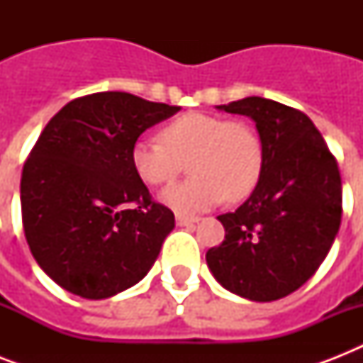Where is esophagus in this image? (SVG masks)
<instances>
[{"label": "esophagus", "mask_w": 363, "mask_h": 363, "mask_svg": "<svg viewBox=\"0 0 363 363\" xmlns=\"http://www.w3.org/2000/svg\"><path fill=\"white\" fill-rule=\"evenodd\" d=\"M198 222H199L198 216L177 215V224H179V226H194V224H198Z\"/></svg>", "instance_id": "34e87169"}]
</instances>
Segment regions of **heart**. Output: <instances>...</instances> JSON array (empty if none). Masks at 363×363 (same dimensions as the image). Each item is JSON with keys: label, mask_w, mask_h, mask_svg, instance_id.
Wrapping results in <instances>:
<instances>
[{"label": "heart", "mask_w": 363, "mask_h": 363, "mask_svg": "<svg viewBox=\"0 0 363 363\" xmlns=\"http://www.w3.org/2000/svg\"><path fill=\"white\" fill-rule=\"evenodd\" d=\"M130 158L150 186L173 181L188 162L192 179L164 188L160 201L179 215H194L252 192L264 169V143L248 122L194 111L165 124L160 139L139 137Z\"/></svg>", "instance_id": "heart-1"}]
</instances>
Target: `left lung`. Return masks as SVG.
Instances as JSON below:
<instances>
[{
    "label": "left lung",
    "instance_id": "8db88e82",
    "mask_svg": "<svg viewBox=\"0 0 363 363\" xmlns=\"http://www.w3.org/2000/svg\"><path fill=\"white\" fill-rule=\"evenodd\" d=\"M218 109L247 115L264 143V169L250 198L218 216L226 238L207 250L222 286L252 301H275L315 275L343 215L337 160L301 111L273 99H239Z\"/></svg>",
    "mask_w": 363,
    "mask_h": 363
}]
</instances>
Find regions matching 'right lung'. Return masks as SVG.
Wrapping results in <instances>:
<instances>
[{
	"label": "right lung",
	"mask_w": 363,
	"mask_h": 363,
	"mask_svg": "<svg viewBox=\"0 0 363 363\" xmlns=\"http://www.w3.org/2000/svg\"><path fill=\"white\" fill-rule=\"evenodd\" d=\"M179 107L98 92L62 107L20 179L26 241L56 284L86 299L133 286L152 267L175 215L131 165V145Z\"/></svg>",
	"instance_id": "1"
}]
</instances>
